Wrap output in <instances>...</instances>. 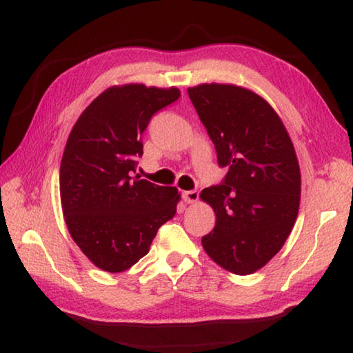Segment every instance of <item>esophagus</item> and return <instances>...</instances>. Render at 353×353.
I'll return each instance as SVG.
<instances>
[{"mask_svg": "<svg viewBox=\"0 0 353 353\" xmlns=\"http://www.w3.org/2000/svg\"><path fill=\"white\" fill-rule=\"evenodd\" d=\"M182 198L185 202L188 204H194V202L199 201V191L198 190H190V191H183Z\"/></svg>", "mask_w": 353, "mask_h": 353, "instance_id": "esophagus-1", "label": "esophagus"}]
</instances>
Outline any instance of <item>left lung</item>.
I'll return each instance as SVG.
<instances>
[{
  "mask_svg": "<svg viewBox=\"0 0 353 353\" xmlns=\"http://www.w3.org/2000/svg\"><path fill=\"white\" fill-rule=\"evenodd\" d=\"M216 149L223 182L202 190L216 224L202 246L227 271L260 270L290 236L301 201V171L291 139L272 107L254 92L224 83L188 88Z\"/></svg>",
  "mask_w": 353,
  "mask_h": 353,
  "instance_id": "8db88e82",
  "label": "left lung"
}]
</instances>
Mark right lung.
Returning a JSON list of instances; mask_svg holds the SVG:
<instances>
[{
	"mask_svg": "<svg viewBox=\"0 0 353 353\" xmlns=\"http://www.w3.org/2000/svg\"><path fill=\"white\" fill-rule=\"evenodd\" d=\"M179 88L128 83L107 88L82 112L61 162V201L74 243L94 265L121 272L149 252L154 236L176 214L174 187L132 176L141 135Z\"/></svg>",
	"mask_w": 353,
	"mask_h": 353,
	"instance_id": "add662e5",
	"label": "right lung"
}]
</instances>
